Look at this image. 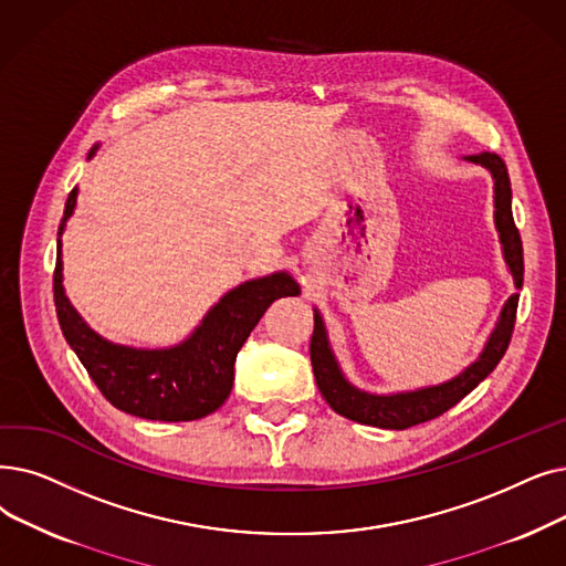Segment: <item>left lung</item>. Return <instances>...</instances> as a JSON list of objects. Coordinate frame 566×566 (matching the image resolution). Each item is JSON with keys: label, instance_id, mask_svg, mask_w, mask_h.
I'll return each mask as SVG.
<instances>
[{"label": "left lung", "instance_id": "obj_1", "mask_svg": "<svg viewBox=\"0 0 566 566\" xmlns=\"http://www.w3.org/2000/svg\"><path fill=\"white\" fill-rule=\"evenodd\" d=\"M474 164L485 166L495 178V224L500 231V240L504 248V259L513 275L515 289L523 286V240L518 229L513 222L511 212V180L506 164L495 153H481L467 157ZM515 310H518V293L506 301L500 324L495 333L490 335L485 349L476 363H472L462 375L455 379L419 388L411 392H398V396H370V392H363L354 388L347 379L342 377L339 367L335 363V356L328 347V337L322 316L314 314V333L310 342V358H312V370L318 390H322L324 400L333 407L344 419H352L356 423L375 426V428H388V430H405L411 426H419L426 421L437 419L444 411H449L453 405H458L467 392H472L490 373L495 370L497 363L509 349L511 333L515 326Z\"/></svg>", "mask_w": 566, "mask_h": 566}]
</instances>
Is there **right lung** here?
<instances>
[{"label": "right lung", "instance_id": "obj_1", "mask_svg": "<svg viewBox=\"0 0 566 566\" xmlns=\"http://www.w3.org/2000/svg\"><path fill=\"white\" fill-rule=\"evenodd\" d=\"M76 196L78 189H71L57 235L76 208ZM53 293L60 328L102 396L115 409L138 419L180 423L203 419L224 405L233 386V363L244 339L270 303L298 296L301 289L286 273L244 282L206 314L189 339L155 352L119 347L87 328L64 296L60 240Z\"/></svg>", "mask_w": 566, "mask_h": 566}]
</instances>
